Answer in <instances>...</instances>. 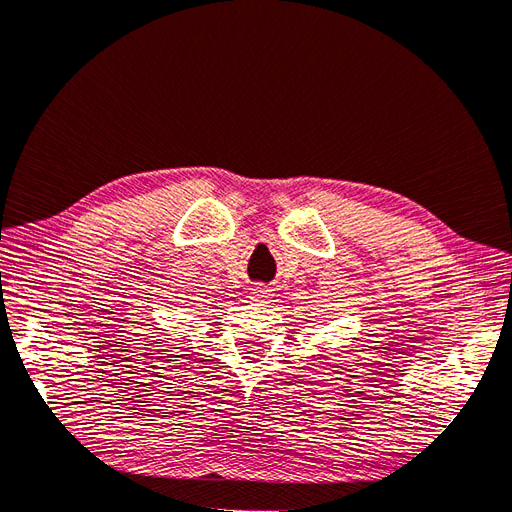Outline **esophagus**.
<instances>
[{
  "label": "esophagus",
  "instance_id": "esophagus-1",
  "mask_svg": "<svg viewBox=\"0 0 512 512\" xmlns=\"http://www.w3.org/2000/svg\"><path fill=\"white\" fill-rule=\"evenodd\" d=\"M250 298L258 300V302H264V300L271 298V290L267 288V285L256 283V285H252V288H250Z\"/></svg>",
  "mask_w": 512,
  "mask_h": 512
}]
</instances>
